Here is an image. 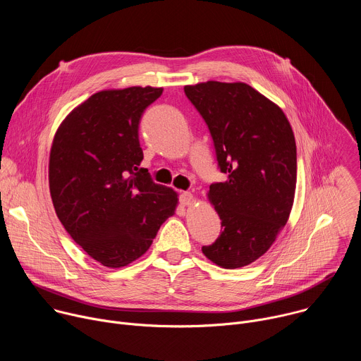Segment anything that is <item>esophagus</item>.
I'll return each mask as SVG.
<instances>
[{
    "instance_id": "obj_1",
    "label": "esophagus",
    "mask_w": 361,
    "mask_h": 361,
    "mask_svg": "<svg viewBox=\"0 0 361 361\" xmlns=\"http://www.w3.org/2000/svg\"><path fill=\"white\" fill-rule=\"evenodd\" d=\"M192 201H194V197H192L191 192L184 191V192L180 194V204L184 205V207H188V205L192 204Z\"/></svg>"
}]
</instances>
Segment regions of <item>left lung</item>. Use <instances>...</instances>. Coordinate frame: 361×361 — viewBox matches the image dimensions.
<instances>
[{"label": "left lung", "mask_w": 361, "mask_h": 361, "mask_svg": "<svg viewBox=\"0 0 361 361\" xmlns=\"http://www.w3.org/2000/svg\"><path fill=\"white\" fill-rule=\"evenodd\" d=\"M184 92L209 126L227 181L210 185L221 234L202 245L223 269L262 257L286 226L295 192L297 149L283 110L245 82L207 81Z\"/></svg>", "instance_id": "left-lung-1"}]
</instances>
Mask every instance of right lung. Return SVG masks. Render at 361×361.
Wrapping results in <instances>:
<instances>
[{
  "mask_svg": "<svg viewBox=\"0 0 361 361\" xmlns=\"http://www.w3.org/2000/svg\"><path fill=\"white\" fill-rule=\"evenodd\" d=\"M161 94L154 87L95 92L66 117L51 145L57 217L91 259L110 269L141 257L177 207V192L138 167L140 120Z\"/></svg>",
  "mask_w": 361,
  "mask_h": 361,
  "instance_id": "add662e5",
  "label": "right lung"
}]
</instances>
